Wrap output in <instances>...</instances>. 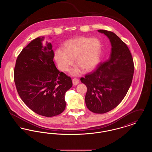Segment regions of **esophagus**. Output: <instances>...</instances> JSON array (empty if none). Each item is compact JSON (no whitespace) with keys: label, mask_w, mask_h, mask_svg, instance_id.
Masks as SVG:
<instances>
[{"label":"esophagus","mask_w":152,"mask_h":152,"mask_svg":"<svg viewBox=\"0 0 152 152\" xmlns=\"http://www.w3.org/2000/svg\"><path fill=\"white\" fill-rule=\"evenodd\" d=\"M72 83L73 84L74 86H76V85H77V84H79V79H76V78H74V79H72Z\"/></svg>","instance_id":"1"}]
</instances>
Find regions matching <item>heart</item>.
<instances>
[{"label":"heart","instance_id":"heart-1","mask_svg":"<svg viewBox=\"0 0 152 152\" xmlns=\"http://www.w3.org/2000/svg\"><path fill=\"white\" fill-rule=\"evenodd\" d=\"M101 52L102 45L99 39L79 37L66 42L64 51L58 49L55 51V58L59 69L63 72L69 71L76 58L79 66L73 69L71 73L78 75L83 72V68L90 71L97 66L100 61Z\"/></svg>","mask_w":152,"mask_h":152}]
</instances>
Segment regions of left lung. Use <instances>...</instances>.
Wrapping results in <instances>:
<instances>
[{
  "label": "left lung",
  "instance_id": "obj_1",
  "mask_svg": "<svg viewBox=\"0 0 152 152\" xmlns=\"http://www.w3.org/2000/svg\"><path fill=\"white\" fill-rule=\"evenodd\" d=\"M98 31L110 42V57L80 80L87 86V108L94 113L102 114L116 108L124 99L132 84L134 66L128 47L118 36L107 30Z\"/></svg>",
  "mask_w": 152,
  "mask_h": 152
}]
</instances>
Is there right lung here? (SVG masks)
Wrapping results in <instances>:
<instances>
[{
    "label": "right lung",
    "instance_id": "1",
    "mask_svg": "<svg viewBox=\"0 0 152 152\" xmlns=\"http://www.w3.org/2000/svg\"><path fill=\"white\" fill-rule=\"evenodd\" d=\"M51 43L44 37L33 40L16 61L14 81L24 104L37 114L53 117L65 108V92L72 86L69 76L60 72L53 61Z\"/></svg>",
    "mask_w": 152,
    "mask_h": 152
}]
</instances>
